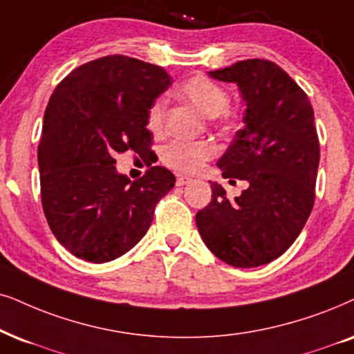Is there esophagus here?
Returning <instances> with one entry per match:
<instances>
[{"mask_svg": "<svg viewBox=\"0 0 354 354\" xmlns=\"http://www.w3.org/2000/svg\"><path fill=\"white\" fill-rule=\"evenodd\" d=\"M192 180L191 178H187V176H178L176 178V186H185V185H187V183H191Z\"/></svg>", "mask_w": 354, "mask_h": 354, "instance_id": "34e87169", "label": "esophagus"}]
</instances>
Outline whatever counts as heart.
<instances>
[{
    "label": "heart",
    "instance_id": "heart-1",
    "mask_svg": "<svg viewBox=\"0 0 354 354\" xmlns=\"http://www.w3.org/2000/svg\"><path fill=\"white\" fill-rule=\"evenodd\" d=\"M176 95L198 109L207 118H216L227 122V107L230 104V93L222 84L205 75H194L178 84ZM147 125L151 132H162L165 125V101L155 100L147 113ZM216 155V147L210 142H183L174 140L163 150L165 165L178 171L198 173L205 163Z\"/></svg>",
    "mask_w": 354,
    "mask_h": 354
}]
</instances>
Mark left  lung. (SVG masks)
I'll return each instance as SVG.
<instances>
[{
    "mask_svg": "<svg viewBox=\"0 0 354 354\" xmlns=\"http://www.w3.org/2000/svg\"><path fill=\"white\" fill-rule=\"evenodd\" d=\"M209 75L239 84L247 106L245 127L217 165L223 178L248 187L229 199L209 181L212 201L196 214V223L207 248L227 265H266L294 243L314 207L320 162L314 109L274 62L250 58Z\"/></svg>",
    "mask_w": 354,
    "mask_h": 354,
    "instance_id": "1",
    "label": "left lung"
}]
</instances>
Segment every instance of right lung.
<instances>
[{
	"mask_svg": "<svg viewBox=\"0 0 354 354\" xmlns=\"http://www.w3.org/2000/svg\"><path fill=\"white\" fill-rule=\"evenodd\" d=\"M173 80L162 66L125 55L88 62L58 83L39 144L40 198L52 234L71 254L106 263L136 247L174 174L150 167L131 183L115 155L150 156L147 113Z\"/></svg>",
	"mask_w": 354,
	"mask_h": 354,
	"instance_id": "1",
	"label": "right lung"
}]
</instances>
